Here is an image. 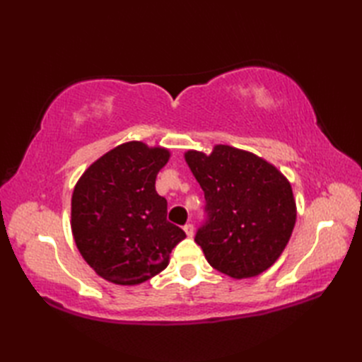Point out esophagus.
<instances>
[{"label":"esophagus","mask_w":362,"mask_h":362,"mask_svg":"<svg viewBox=\"0 0 362 362\" xmlns=\"http://www.w3.org/2000/svg\"><path fill=\"white\" fill-rule=\"evenodd\" d=\"M183 230H185L187 236H189V238L194 236V226L193 224H187L185 227H183Z\"/></svg>","instance_id":"obj_1"}]
</instances>
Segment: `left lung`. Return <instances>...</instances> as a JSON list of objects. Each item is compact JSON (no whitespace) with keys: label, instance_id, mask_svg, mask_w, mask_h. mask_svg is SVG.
<instances>
[{"label":"left lung","instance_id":"8db88e82","mask_svg":"<svg viewBox=\"0 0 362 362\" xmlns=\"http://www.w3.org/2000/svg\"><path fill=\"white\" fill-rule=\"evenodd\" d=\"M185 160L205 196V221L194 241L209 263L233 279L271 267L296 224L292 188L279 169L250 152L214 146Z\"/></svg>","mask_w":362,"mask_h":362}]
</instances>
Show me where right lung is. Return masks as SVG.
I'll use <instances>...</instances> for the list:
<instances>
[{"mask_svg": "<svg viewBox=\"0 0 362 362\" xmlns=\"http://www.w3.org/2000/svg\"><path fill=\"white\" fill-rule=\"evenodd\" d=\"M169 151L141 141L118 146L96 160L71 199V230L83 259L117 284H138L168 266L185 232L166 221L168 202L156 179Z\"/></svg>", "mask_w": 362, "mask_h": 362, "instance_id": "right-lung-1", "label": "right lung"}]
</instances>
